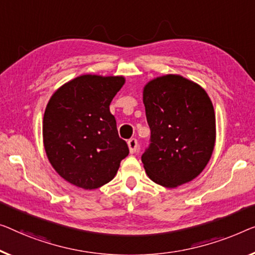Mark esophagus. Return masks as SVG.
I'll use <instances>...</instances> for the list:
<instances>
[{
	"instance_id": "1",
	"label": "esophagus",
	"mask_w": 255,
	"mask_h": 255,
	"mask_svg": "<svg viewBox=\"0 0 255 255\" xmlns=\"http://www.w3.org/2000/svg\"><path fill=\"white\" fill-rule=\"evenodd\" d=\"M128 147L129 152L130 153H135L136 150H137V139L136 138H130L128 140Z\"/></svg>"
}]
</instances>
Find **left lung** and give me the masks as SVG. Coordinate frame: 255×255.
Returning a JSON list of instances; mask_svg holds the SVG:
<instances>
[{"label": "left lung", "instance_id": "1", "mask_svg": "<svg viewBox=\"0 0 255 255\" xmlns=\"http://www.w3.org/2000/svg\"><path fill=\"white\" fill-rule=\"evenodd\" d=\"M150 146L142 155L154 183L173 189L203 172L215 145V113L198 83L178 74L150 80L143 88Z\"/></svg>", "mask_w": 255, "mask_h": 255}]
</instances>
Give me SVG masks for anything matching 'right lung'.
I'll return each instance as SVG.
<instances>
[{
	"mask_svg": "<svg viewBox=\"0 0 255 255\" xmlns=\"http://www.w3.org/2000/svg\"><path fill=\"white\" fill-rule=\"evenodd\" d=\"M121 75L83 74L59 87L42 124L48 160L68 183L97 189L116 176L129 150L118 135L110 104L125 85Z\"/></svg>",
	"mask_w": 255,
	"mask_h": 255,
	"instance_id": "add662e5",
	"label": "right lung"
}]
</instances>
